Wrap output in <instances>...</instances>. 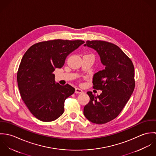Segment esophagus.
<instances>
[{
    "label": "esophagus",
    "instance_id": "1",
    "mask_svg": "<svg viewBox=\"0 0 156 156\" xmlns=\"http://www.w3.org/2000/svg\"><path fill=\"white\" fill-rule=\"evenodd\" d=\"M84 92L82 90V89H79V88H76L75 89V93L76 94H82Z\"/></svg>",
    "mask_w": 156,
    "mask_h": 156
}]
</instances>
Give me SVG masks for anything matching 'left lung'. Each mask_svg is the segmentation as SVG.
Listing matches in <instances>:
<instances>
[{"label":"left lung","mask_w":156,"mask_h":156,"mask_svg":"<svg viewBox=\"0 0 156 156\" xmlns=\"http://www.w3.org/2000/svg\"><path fill=\"white\" fill-rule=\"evenodd\" d=\"M84 46L95 50L105 68L94 74V89L102 92L95 96L87 92L89 103L85 116L90 122L102 124L115 119L130 99L135 86L134 68L130 59L117 45L104 41H87Z\"/></svg>","instance_id":"1"}]
</instances>
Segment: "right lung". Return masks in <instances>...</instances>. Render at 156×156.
I'll use <instances>...</instances> for the list:
<instances>
[{
  "mask_svg": "<svg viewBox=\"0 0 156 156\" xmlns=\"http://www.w3.org/2000/svg\"><path fill=\"white\" fill-rule=\"evenodd\" d=\"M85 42L54 40L32 45L23 56L17 79L21 97L32 115L44 122L64 113V101L75 89L55 83V68H61L67 56Z\"/></svg>",
  "mask_w": 156,
  "mask_h": 156,
  "instance_id": "obj_1",
  "label": "right lung"
}]
</instances>
